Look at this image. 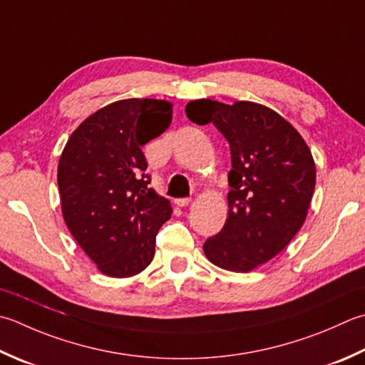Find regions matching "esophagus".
<instances>
[{"label": "esophagus", "instance_id": "34e87169", "mask_svg": "<svg viewBox=\"0 0 365 365\" xmlns=\"http://www.w3.org/2000/svg\"><path fill=\"white\" fill-rule=\"evenodd\" d=\"M190 202H191L190 197H178V199H175V204L178 207H187Z\"/></svg>", "mask_w": 365, "mask_h": 365}]
</instances>
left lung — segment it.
<instances>
[{
	"label": "left lung",
	"instance_id": "1",
	"mask_svg": "<svg viewBox=\"0 0 365 365\" xmlns=\"http://www.w3.org/2000/svg\"><path fill=\"white\" fill-rule=\"evenodd\" d=\"M185 112L192 123L215 125L231 148L227 220L204 253L221 269L250 272L275 258L304 225L317 182L310 148L262 104L197 99Z\"/></svg>",
	"mask_w": 365,
	"mask_h": 365
}]
</instances>
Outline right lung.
<instances>
[{
  "mask_svg": "<svg viewBox=\"0 0 365 365\" xmlns=\"http://www.w3.org/2000/svg\"><path fill=\"white\" fill-rule=\"evenodd\" d=\"M170 121L168 101L121 99L85 118L64 145L56 175L64 223L104 275L133 277L153 259L173 207L148 188L142 145Z\"/></svg>",
  "mask_w": 365,
  "mask_h": 365,
  "instance_id": "obj_1",
  "label": "right lung"
}]
</instances>
